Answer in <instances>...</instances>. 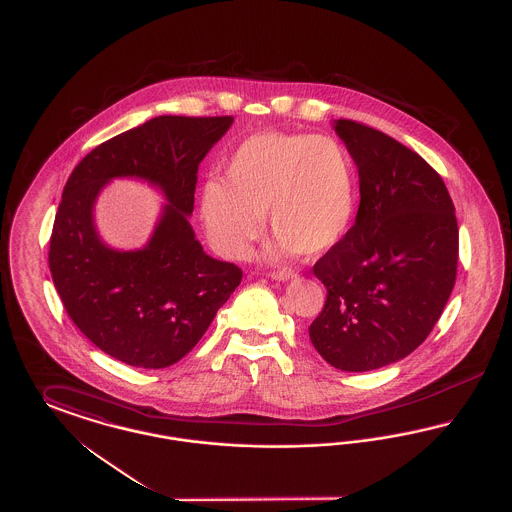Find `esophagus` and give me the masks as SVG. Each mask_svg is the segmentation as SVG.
<instances>
[{
	"label": "esophagus",
	"instance_id": "esophagus-1",
	"mask_svg": "<svg viewBox=\"0 0 512 512\" xmlns=\"http://www.w3.org/2000/svg\"><path fill=\"white\" fill-rule=\"evenodd\" d=\"M297 274L290 270V268H282V270H274V272H270V278L272 280H278V282H288V280H292L295 278Z\"/></svg>",
	"mask_w": 512,
	"mask_h": 512
}]
</instances>
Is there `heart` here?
<instances>
[{
  "instance_id": "obj_1",
  "label": "heart",
  "mask_w": 512,
  "mask_h": 512,
  "mask_svg": "<svg viewBox=\"0 0 512 512\" xmlns=\"http://www.w3.org/2000/svg\"><path fill=\"white\" fill-rule=\"evenodd\" d=\"M357 209V167L332 136L259 132L224 165V182L201 190L207 236L226 259H244L263 215L274 253L318 257L340 244Z\"/></svg>"
}]
</instances>
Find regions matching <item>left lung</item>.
Segmentation results:
<instances>
[{
  "mask_svg": "<svg viewBox=\"0 0 512 512\" xmlns=\"http://www.w3.org/2000/svg\"><path fill=\"white\" fill-rule=\"evenodd\" d=\"M334 130L357 165L361 203L313 267L328 293L309 338L326 363L366 372L401 361L436 326L457 278L459 226L441 176L413 149L361 122Z\"/></svg>",
  "mask_w": 512,
  "mask_h": 512,
  "instance_id": "obj_1",
  "label": "left lung"
}]
</instances>
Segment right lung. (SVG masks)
<instances>
[{
    "instance_id": "obj_1",
    "label": "right lung",
    "mask_w": 512,
    "mask_h": 512,
    "mask_svg": "<svg viewBox=\"0 0 512 512\" xmlns=\"http://www.w3.org/2000/svg\"><path fill=\"white\" fill-rule=\"evenodd\" d=\"M232 122L155 117L92 149L65 184L49 240L51 278L76 328L117 361L178 363L242 282V268L203 251L188 219L199 163ZM113 177L146 179L166 197L142 250H113L98 238L93 205Z\"/></svg>"
}]
</instances>
